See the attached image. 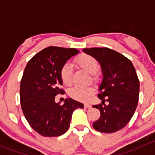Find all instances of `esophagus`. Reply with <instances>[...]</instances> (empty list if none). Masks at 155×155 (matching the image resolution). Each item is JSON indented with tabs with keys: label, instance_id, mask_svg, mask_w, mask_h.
I'll return each mask as SVG.
<instances>
[{
	"label": "esophagus",
	"instance_id": "obj_1",
	"mask_svg": "<svg viewBox=\"0 0 155 155\" xmlns=\"http://www.w3.org/2000/svg\"><path fill=\"white\" fill-rule=\"evenodd\" d=\"M84 107H85V108H90L91 105L89 104H84Z\"/></svg>",
	"mask_w": 155,
	"mask_h": 155
}]
</instances>
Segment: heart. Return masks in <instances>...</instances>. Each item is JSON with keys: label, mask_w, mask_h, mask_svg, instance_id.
Returning <instances> with one entry per match:
<instances>
[{"label": "heart", "mask_w": 155, "mask_h": 155, "mask_svg": "<svg viewBox=\"0 0 155 155\" xmlns=\"http://www.w3.org/2000/svg\"><path fill=\"white\" fill-rule=\"evenodd\" d=\"M75 63L82 69L85 70L93 75L94 81L97 79L96 73L98 71V63L96 59L92 55L87 54H81L75 59ZM60 78L63 84L66 86H71L72 84V66L66 63L60 69ZM92 87H74L71 89L69 94L71 98L81 101H85L93 94Z\"/></svg>", "instance_id": "obj_1"}]
</instances>
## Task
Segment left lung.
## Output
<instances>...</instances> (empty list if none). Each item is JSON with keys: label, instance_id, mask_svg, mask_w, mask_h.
I'll return each instance as SVG.
<instances>
[{"label": "left lung", "instance_id": "left-lung-1", "mask_svg": "<svg viewBox=\"0 0 155 155\" xmlns=\"http://www.w3.org/2000/svg\"><path fill=\"white\" fill-rule=\"evenodd\" d=\"M83 51L96 59L103 75L98 95L102 104L92 106L99 110L101 116L92 126L103 133L118 131L128 123L138 104L140 81L136 70L129 59L114 50L92 48Z\"/></svg>", "mask_w": 155, "mask_h": 155}]
</instances>
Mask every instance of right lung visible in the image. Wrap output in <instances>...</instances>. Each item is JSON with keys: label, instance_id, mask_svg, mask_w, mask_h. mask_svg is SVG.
Masks as SVG:
<instances>
[{"label": "right lung", "instance_id": "obj_1", "mask_svg": "<svg viewBox=\"0 0 155 155\" xmlns=\"http://www.w3.org/2000/svg\"><path fill=\"white\" fill-rule=\"evenodd\" d=\"M79 53L75 48L48 47L32 57L25 67L20 85L22 111L32 128L44 137H59L68 130L71 116L84 104L71 98L63 104L55 97L64 94L60 69Z\"/></svg>", "mask_w": 155, "mask_h": 155}]
</instances>
